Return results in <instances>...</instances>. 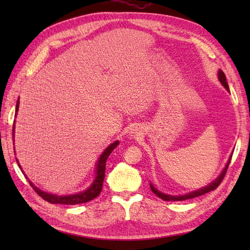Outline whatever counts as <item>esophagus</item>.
I'll use <instances>...</instances> for the list:
<instances>
[{
  "label": "esophagus",
  "mask_w": 250,
  "mask_h": 250,
  "mask_svg": "<svg viewBox=\"0 0 250 250\" xmlns=\"http://www.w3.org/2000/svg\"><path fill=\"white\" fill-rule=\"evenodd\" d=\"M139 130H132L131 131V136H133V137H136V136H139Z\"/></svg>",
  "instance_id": "esophagus-1"
}]
</instances>
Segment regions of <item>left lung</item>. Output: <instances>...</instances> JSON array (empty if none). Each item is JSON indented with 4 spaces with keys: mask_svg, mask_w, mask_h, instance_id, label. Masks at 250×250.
Returning <instances> with one entry per match:
<instances>
[{
    "mask_svg": "<svg viewBox=\"0 0 250 250\" xmlns=\"http://www.w3.org/2000/svg\"><path fill=\"white\" fill-rule=\"evenodd\" d=\"M218 76H219V81H220V83H221L222 84H224L225 88H226L227 90H229V84H228V83H227V79H226L225 73L222 72L221 70H219V72H218ZM230 161H231V157H230V159H229V161H228L226 167L224 168V171H222V173L220 174V176H219L218 178H217L216 180H214V182L211 183L210 185L206 186V187L202 188V189H199L198 191H193V192H190V193H188V194L176 195V196H174V195H168V194H164V193L160 192V191H158L155 187H153V186H152L151 184H150V189H151V191H152L153 193H155L157 196H159V198H160V199H162L163 201H185V200H189V199L196 198V196L203 195V194H205V193H207V192H209V191H213V190H215L217 187H218V186L221 184L222 179H224V177H225V175H226L227 171H228V167H229Z\"/></svg>",
    "mask_w": 250,
    "mask_h": 250,
    "instance_id": "obj_1",
    "label": "left lung"
}]
</instances>
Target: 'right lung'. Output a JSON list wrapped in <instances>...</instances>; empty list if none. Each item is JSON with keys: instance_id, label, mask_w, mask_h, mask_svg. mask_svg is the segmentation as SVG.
<instances>
[{"instance_id": "add662e5", "label": "right lung", "mask_w": 250, "mask_h": 250, "mask_svg": "<svg viewBox=\"0 0 250 250\" xmlns=\"http://www.w3.org/2000/svg\"><path fill=\"white\" fill-rule=\"evenodd\" d=\"M18 107H19V101L17 102V105H16V113H17ZM14 130H15V125H13V133H14ZM118 144H119V142L116 141L115 143L110 144L107 148H106L104 152L101 155L100 160L97 164V175H95L94 182L86 191H83V192L77 193V194L60 196V195H55V194L44 192V191H42L39 188H36L35 186L30 182V180H29V184L31 185V187L33 188V190L41 196L42 199H44L45 201L49 202V203L66 204V205H75V204L86 203V202H89V201H91V200L97 198V196L101 193V191H102L103 182H104V177H105L106 160H107V158L111 153V151H113L115 148L118 146Z\"/></svg>"}]
</instances>
